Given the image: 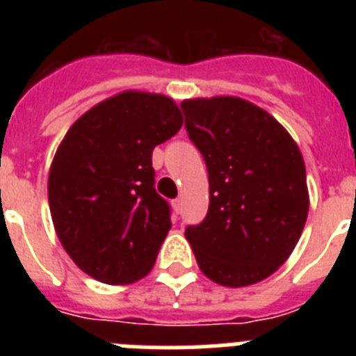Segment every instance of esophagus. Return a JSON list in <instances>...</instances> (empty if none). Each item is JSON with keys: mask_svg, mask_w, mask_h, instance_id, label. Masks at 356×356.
<instances>
[{"mask_svg": "<svg viewBox=\"0 0 356 356\" xmlns=\"http://www.w3.org/2000/svg\"><path fill=\"white\" fill-rule=\"evenodd\" d=\"M172 209H175L176 213L181 212V200H180V197H176V200H172Z\"/></svg>", "mask_w": 356, "mask_h": 356, "instance_id": "obj_1", "label": "esophagus"}]
</instances>
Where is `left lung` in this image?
I'll list each match as a JSON object with an SVG mask.
<instances>
[{
    "label": "left lung",
    "mask_w": 356,
    "mask_h": 356,
    "mask_svg": "<svg viewBox=\"0 0 356 356\" xmlns=\"http://www.w3.org/2000/svg\"><path fill=\"white\" fill-rule=\"evenodd\" d=\"M180 106L210 187L209 212L200 225L187 226L185 237L212 282L257 284L289 259L303 232V156L273 115L241 97H201Z\"/></svg>",
    "instance_id": "obj_1"
}]
</instances>
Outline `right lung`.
Instances as JSON below:
<instances>
[{
	"label": "right lung",
	"mask_w": 356,
	"mask_h": 356,
	"mask_svg": "<svg viewBox=\"0 0 356 356\" xmlns=\"http://www.w3.org/2000/svg\"><path fill=\"white\" fill-rule=\"evenodd\" d=\"M181 122L171 97L127 90L85 112L56 149L48 180L56 235L103 284L137 282L155 264L171 207L155 191L151 153Z\"/></svg>",
	"instance_id": "1"
}]
</instances>
